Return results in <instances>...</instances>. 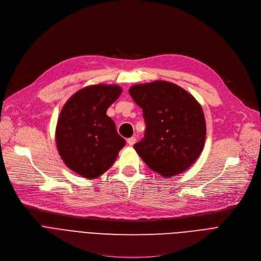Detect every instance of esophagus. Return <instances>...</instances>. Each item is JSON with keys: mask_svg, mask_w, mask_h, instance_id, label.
Instances as JSON below:
<instances>
[{"mask_svg": "<svg viewBox=\"0 0 261 261\" xmlns=\"http://www.w3.org/2000/svg\"><path fill=\"white\" fill-rule=\"evenodd\" d=\"M127 143H128L130 146H133V145L136 143V138H135V136H132V138H129V139L127 140Z\"/></svg>", "mask_w": 261, "mask_h": 261, "instance_id": "34e87169", "label": "esophagus"}]
</instances>
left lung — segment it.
<instances>
[{
	"mask_svg": "<svg viewBox=\"0 0 261 261\" xmlns=\"http://www.w3.org/2000/svg\"><path fill=\"white\" fill-rule=\"evenodd\" d=\"M129 93L143 109L145 136L134 149L146 165L164 177L188 169L206 138L200 103L181 87L162 80L135 85Z\"/></svg>",
	"mask_w": 261,
	"mask_h": 261,
	"instance_id": "8db88e82",
	"label": "left lung"
}]
</instances>
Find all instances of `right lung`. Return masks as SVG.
Here are the masks:
<instances>
[{
    "mask_svg": "<svg viewBox=\"0 0 261 261\" xmlns=\"http://www.w3.org/2000/svg\"><path fill=\"white\" fill-rule=\"evenodd\" d=\"M121 94L116 85H95L76 92L63 106L56 127L58 152L65 165L86 179L111 167L126 141L107 110Z\"/></svg>",
    "mask_w": 261,
    "mask_h": 261,
    "instance_id": "add662e5",
    "label": "right lung"
}]
</instances>
